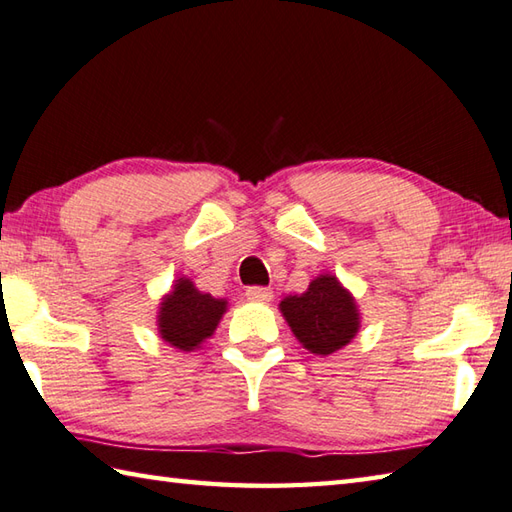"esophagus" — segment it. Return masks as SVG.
Instances as JSON below:
<instances>
[{"instance_id":"34e87169","label":"esophagus","mask_w":512,"mask_h":512,"mask_svg":"<svg viewBox=\"0 0 512 512\" xmlns=\"http://www.w3.org/2000/svg\"><path fill=\"white\" fill-rule=\"evenodd\" d=\"M245 294L252 302H269L271 298H274V291L267 287H249Z\"/></svg>"}]
</instances>
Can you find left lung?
Masks as SVG:
<instances>
[{"mask_svg": "<svg viewBox=\"0 0 512 512\" xmlns=\"http://www.w3.org/2000/svg\"><path fill=\"white\" fill-rule=\"evenodd\" d=\"M280 311L298 342L316 356L347 347L360 329L356 300L331 274L311 280L305 294L280 300Z\"/></svg>", "mask_w": 512, "mask_h": 512, "instance_id": "8db88e82", "label": "left lung"}]
</instances>
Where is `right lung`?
I'll list each match as a JSON object with an SVG mask.
<instances>
[{"label":"right lung","mask_w":512,"mask_h":512,"mask_svg":"<svg viewBox=\"0 0 512 512\" xmlns=\"http://www.w3.org/2000/svg\"><path fill=\"white\" fill-rule=\"evenodd\" d=\"M227 311V300L203 294L190 278H179L159 307V333L181 351L198 349L212 336Z\"/></svg>","instance_id":"right-lung-1"}]
</instances>
